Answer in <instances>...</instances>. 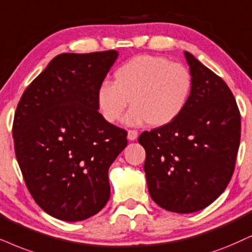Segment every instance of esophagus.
<instances>
[{"instance_id": "obj_1", "label": "esophagus", "mask_w": 252, "mask_h": 252, "mask_svg": "<svg viewBox=\"0 0 252 252\" xmlns=\"http://www.w3.org/2000/svg\"><path fill=\"white\" fill-rule=\"evenodd\" d=\"M138 137V132L136 130H128V139L129 141H135Z\"/></svg>"}]
</instances>
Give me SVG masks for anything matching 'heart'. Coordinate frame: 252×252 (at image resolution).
Listing matches in <instances>:
<instances>
[{
    "mask_svg": "<svg viewBox=\"0 0 252 252\" xmlns=\"http://www.w3.org/2000/svg\"><path fill=\"white\" fill-rule=\"evenodd\" d=\"M193 79L189 69L166 57L143 55L126 62L96 89V106L107 122L122 119L131 100L126 123L163 126L180 116L189 102Z\"/></svg>",
    "mask_w": 252,
    "mask_h": 252,
    "instance_id": "obj_1",
    "label": "heart"
}]
</instances>
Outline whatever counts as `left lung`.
<instances>
[{"instance_id":"1","label":"left lung","mask_w":252,"mask_h":252,"mask_svg":"<svg viewBox=\"0 0 252 252\" xmlns=\"http://www.w3.org/2000/svg\"><path fill=\"white\" fill-rule=\"evenodd\" d=\"M193 88L180 116L138 137L152 200L166 211L189 214L223 193L235 170L241 115L227 84L185 52Z\"/></svg>"}]
</instances>
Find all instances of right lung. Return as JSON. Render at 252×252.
<instances>
[{
	"mask_svg": "<svg viewBox=\"0 0 252 252\" xmlns=\"http://www.w3.org/2000/svg\"><path fill=\"white\" fill-rule=\"evenodd\" d=\"M117 56H57L16 108L12 137L25 185L44 212L63 221H82L106 206L108 170L128 144L126 130L96 106V89Z\"/></svg>",
	"mask_w": 252,
	"mask_h": 252,
	"instance_id": "add662e5",
	"label": "right lung"
}]
</instances>
